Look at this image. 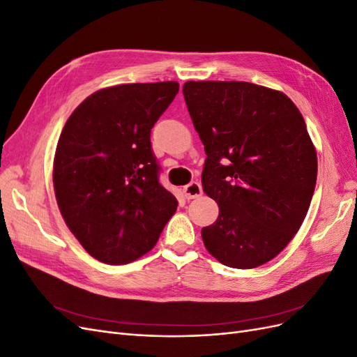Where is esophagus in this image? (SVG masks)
<instances>
[{"mask_svg":"<svg viewBox=\"0 0 357 357\" xmlns=\"http://www.w3.org/2000/svg\"><path fill=\"white\" fill-rule=\"evenodd\" d=\"M183 193H185V197H186L188 199H193V198L201 197V193H202L201 183L192 181V183H189V185L183 186Z\"/></svg>","mask_w":357,"mask_h":357,"instance_id":"1","label":"esophagus"}]
</instances>
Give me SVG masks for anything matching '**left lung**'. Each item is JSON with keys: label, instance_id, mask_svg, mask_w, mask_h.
<instances>
[{"label": "left lung", "instance_id": "1", "mask_svg": "<svg viewBox=\"0 0 357 357\" xmlns=\"http://www.w3.org/2000/svg\"><path fill=\"white\" fill-rule=\"evenodd\" d=\"M183 95L207 155L202 189L219 205L204 245L226 266H261L294 238L314 193L304 117L283 92L247 82H186Z\"/></svg>", "mask_w": 357, "mask_h": 357}]
</instances>
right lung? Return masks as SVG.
<instances>
[{
	"label": "right lung",
	"instance_id": "right-lung-1",
	"mask_svg": "<svg viewBox=\"0 0 357 357\" xmlns=\"http://www.w3.org/2000/svg\"><path fill=\"white\" fill-rule=\"evenodd\" d=\"M177 92V82L96 91L62 129L53 160L58 207L84 250L104 264L125 265L152 250L177 210L150 143Z\"/></svg>",
	"mask_w": 357,
	"mask_h": 357
}]
</instances>
